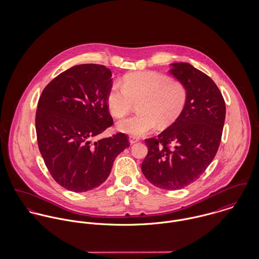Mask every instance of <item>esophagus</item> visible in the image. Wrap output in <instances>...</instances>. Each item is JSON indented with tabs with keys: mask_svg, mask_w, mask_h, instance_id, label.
I'll return each mask as SVG.
<instances>
[{
	"mask_svg": "<svg viewBox=\"0 0 259 259\" xmlns=\"http://www.w3.org/2000/svg\"><path fill=\"white\" fill-rule=\"evenodd\" d=\"M128 141H130V144H131V145H133V144H136V143H138V142H139V139H138V138H136V137L130 136V138H128Z\"/></svg>",
	"mask_w": 259,
	"mask_h": 259,
	"instance_id": "obj_1",
	"label": "esophagus"
}]
</instances>
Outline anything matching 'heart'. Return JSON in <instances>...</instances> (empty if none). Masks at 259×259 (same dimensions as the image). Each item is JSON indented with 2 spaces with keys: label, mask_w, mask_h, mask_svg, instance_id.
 I'll use <instances>...</instances> for the list:
<instances>
[{
  "label": "heart",
  "mask_w": 259,
  "mask_h": 259,
  "mask_svg": "<svg viewBox=\"0 0 259 259\" xmlns=\"http://www.w3.org/2000/svg\"><path fill=\"white\" fill-rule=\"evenodd\" d=\"M188 91L181 80L165 74L145 71L127 74L122 84L114 82L108 93L107 103L112 115L122 117L135 103L141 112L117 122L118 131L135 137L151 133L157 124L167 127L178 120L185 110Z\"/></svg>",
  "instance_id": "obj_1"
}]
</instances>
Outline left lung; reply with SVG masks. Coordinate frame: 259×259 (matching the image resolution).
Listing matches in <instances>:
<instances>
[{
  "label": "left lung",
  "instance_id": "1",
  "mask_svg": "<svg viewBox=\"0 0 259 259\" xmlns=\"http://www.w3.org/2000/svg\"><path fill=\"white\" fill-rule=\"evenodd\" d=\"M169 71L188 91L185 110L157 138L145 140L148 151L142 171L148 182L167 190L195 182L213 160L222 141L225 103L215 82L187 63Z\"/></svg>",
  "mask_w": 259,
  "mask_h": 259
}]
</instances>
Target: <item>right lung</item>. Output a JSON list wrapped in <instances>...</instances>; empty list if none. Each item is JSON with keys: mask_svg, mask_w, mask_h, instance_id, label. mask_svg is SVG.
<instances>
[{"mask_svg": "<svg viewBox=\"0 0 259 259\" xmlns=\"http://www.w3.org/2000/svg\"><path fill=\"white\" fill-rule=\"evenodd\" d=\"M111 72L103 65H77L56 76L42 91L36 112L37 146L53 179L83 192L102 185L128 137L117 133L93 142L113 123L107 96Z\"/></svg>", "mask_w": 259, "mask_h": 259, "instance_id": "obj_1", "label": "right lung"}]
</instances>
